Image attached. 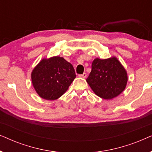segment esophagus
<instances>
[{"label": "esophagus", "mask_w": 152, "mask_h": 152, "mask_svg": "<svg viewBox=\"0 0 152 152\" xmlns=\"http://www.w3.org/2000/svg\"><path fill=\"white\" fill-rule=\"evenodd\" d=\"M86 76H87V75L86 72H84V73H83L82 75H79L80 77H82V78H86Z\"/></svg>", "instance_id": "obj_1"}]
</instances>
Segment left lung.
<instances>
[{"label": "left lung", "mask_w": 152, "mask_h": 152, "mask_svg": "<svg viewBox=\"0 0 152 152\" xmlns=\"http://www.w3.org/2000/svg\"><path fill=\"white\" fill-rule=\"evenodd\" d=\"M127 81V72L115 57L95 59L91 73L86 79L95 94L104 99L118 96L125 89Z\"/></svg>", "instance_id": "obj_1"}]
</instances>
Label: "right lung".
<instances>
[{
	"instance_id": "add662e5",
	"label": "right lung",
	"mask_w": 152,
	"mask_h": 152,
	"mask_svg": "<svg viewBox=\"0 0 152 152\" xmlns=\"http://www.w3.org/2000/svg\"><path fill=\"white\" fill-rule=\"evenodd\" d=\"M75 77L72 64L59 56L43 58L31 73L35 91L47 100H55L64 95Z\"/></svg>"
}]
</instances>
